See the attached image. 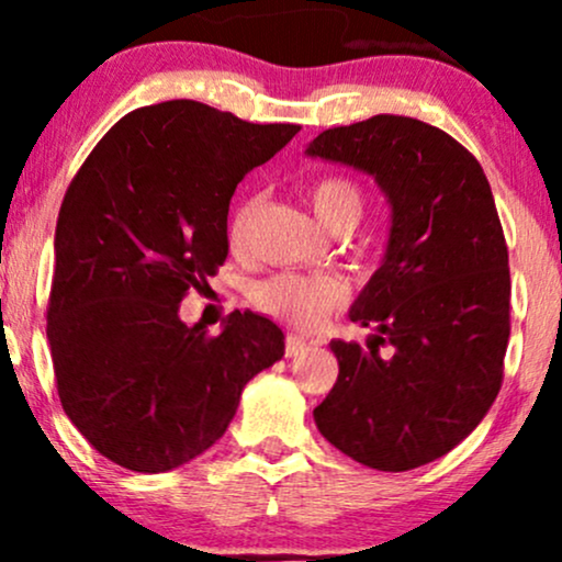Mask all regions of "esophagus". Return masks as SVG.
I'll list each match as a JSON object with an SVG mask.
<instances>
[{
    "instance_id": "1",
    "label": "esophagus",
    "mask_w": 562,
    "mask_h": 562,
    "mask_svg": "<svg viewBox=\"0 0 562 562\" xmlns=\"http://www.w3.org/2000/svg\"><path fill=\"white\" fill-rule=\"evenodd\" d=\"M308 348V344L306 340L301 338V335H293L290 333L288 338H285V357L288 359H293V357H299V353H303Z\"/></svg>"
}]
</instances>
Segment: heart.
Returning a JSON list of instances; mask_svg holds the SVG:
<instances>
[{
  "label": "heart",
  "mask_w": 562,
  "mask_h": 562,
  "mask_svg": "<svg viewBox=\"0 0 562 562\" xmlns=\"http://www.w3.org/2000/svg\"><path fill=\"white\" fill-rule=\"evenodd\" d=\"M308 200H312L314 214L327 229L357 227L364 211L362 187L348 177H322L308 187ZM250 203L237 209L229 224L232 245H240L245 222H248ZM256 303L272 317L290 322L295 327H314L325 319L333 308L346 301V285L338 277L330 274H299L282 272L259 282L256 288Z\"/></svg>",
  "instance_id": "b5f03b06"
}]
</instances>
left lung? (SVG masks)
Masks as SVG:
<instances>
[{
  "label": "left lung",
  "mask_w": 562,
  "mask_h": 562,
  "mask_svg": "<svg viewBox=\"0 0 562 562\" xmlns=\"http://www.w3.org/2000/svg\"><path fill=\"white\" fill-rule=\"evenodd\" d=\"M306 156L372 177L391 209L383 263L348 312L372 327L367 348L330 340L340 370L314 423L367 468L428 465L479 428L502 385L509 269L492 187L460 142L406 115L327 128Z\"/></svg>",
  "instance_id": "8db88e82"
}]
</instances>
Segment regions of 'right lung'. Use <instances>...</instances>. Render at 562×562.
I'll return each mask as SVG.
<instances>
[{
  "mask_svg": "<svg viewBox=\"0 0 562 562\" xmlns=\"http://www.w3.org/2000/svg\"><path fill=\"white\" fill-rule=\"evenodd\" d=\"M299 132L169 100L124 115L70 182L47 340L63 409L115 465L166 473L195 460L248 380L285 357L272 319L232 312L209 335L179 319V303L227 259L235 187Z\"/></svg>",
  "mask_w": 562,
  "mask_h": 562,
  "instance_id": "1",
  "label": "right lung"
}]
</instances>
